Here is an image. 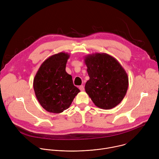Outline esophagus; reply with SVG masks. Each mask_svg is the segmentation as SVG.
I'll list each match as a JSON object with an SVG mask.
<instances>
[{
	"instance_id": "esophagus-1",
	"label": "esophagus",
	"mask_w": 159,
	"mask_h": 159,
	"mask_svg": "<svg viewBox=\"0 0 159 159\" xmlns=\"http://www.w3.org/2000/svg\"><path fill=\"white\" fill-rule=\"evenodd\" d=\"M79 89L81 90V91H83V90H84V85H80V86H79Z\"/></svg>"
}]
</instances>
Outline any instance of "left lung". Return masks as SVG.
Here are the masks:
<instances>
[{"label": "left lung", "mask_w": 159, "mask_h": 159, "mask_svg": "<svg viewBox=\"0 0 159 159\" xmlns=\"http://www.w3.org/2000/svg\"><path fill=\"white\" fill-rule=\"evenodd\" d=\"M84 62L90 78L85 90L94 104L103 109H111L118 105L128 88V77L121 65L104 53L88 55Z\"/></svg>", "instance_id": "obj_1"}]
</instances>
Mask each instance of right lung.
Masks as SVG:
<instances>
[{"instance_id":"obj_1","label":"right lung","mask_w":159,"mask_h":159,"mask_svg":"<svg viewBox=\"0 0 159 159\" xmlns=\"http://www.w3.org/2000/svg\"><path fill=\"white\" fill-rule=\"evenodd\" d=\"M70 55L60 52L45 60L34 78L33 88L41 106L48 112L61 113L69 108L80 90L65 70Z\"/></svg>"}]
</instances>
